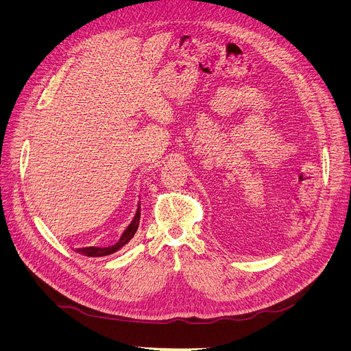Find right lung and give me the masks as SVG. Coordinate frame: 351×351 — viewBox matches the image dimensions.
<instances>
[{
  "label": "right lung",
  "instance_id": "add662e5",
  "mask_svg": "<svg viewBox=\"0 0 351 351\" xmlns=\"http://www.w3.org/2000/svg\"><path fill=\"white\" fill-rule=\"evenodd\" d=\"M139 221H141V202L139 205H137V209H136V214L134 217L132 218V222L129 226H127V228L123 231L121 237L117 240V243H114L112 246H108V247H95V246H90V247H82V249H76L77 253L83 254V256H90V258H99V256H107V254H111V253H115L117 250H120L124 244L129 243L134 232L137 231V228H139Z\"/></svg>",
  "mask_w": 351,
  "mask_h": 351
}]
</instances>
